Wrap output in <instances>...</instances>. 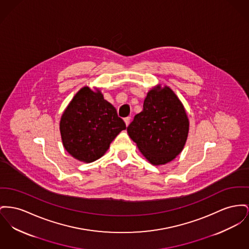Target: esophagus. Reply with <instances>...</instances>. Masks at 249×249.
<instances>
[{
    "instance_id": "esophagus-1",
    "label": "esophagus",
    "mask_w": 249,
    "mask_h": 249,
    "mask_svg": "<svg viewBox=\"0 0 249 249\" xmlns=\"http://www.w3.org/2000/svg\"><path fill=\"white\" fill-rule=\"evenodd\" d=\"M124 122H125V124H126V126L128 127L129 124H130V122H131V117H125V118H124Z\"/></svg>"
}]
</instances>
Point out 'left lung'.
Segmentation results:
<instances>
[{
	"label": "left lung",
	"instance_id": "obj_1",
	"mask_svg": "<svg viewBox=\"0 0 249 249\" xmlns=\"http://www.w3.org/2000/svg\"><path fill=\"white\" fill-rule=\"evenodd\" d=\"M127 132L140 152L153 165L173 161L185 146L189 119L183 104L168 87L151 88Z\"/></svg>",
	"mask_w": 249,
	"mask_h": 249
}]
</instances>
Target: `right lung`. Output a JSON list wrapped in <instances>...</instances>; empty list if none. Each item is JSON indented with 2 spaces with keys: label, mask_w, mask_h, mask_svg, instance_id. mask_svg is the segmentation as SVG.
Wrapping results in <instances>:
<instances>
[{
  "label": "right lung",
  "mask_w": 249,
  "mask_h": 249,
  "mask_svg": "<svg viewBox=\"0 0 249 249\" xmlns=\"http://www.w3.org/2000/svg\"><path fill=\"white\" fill-rule=\"evenodd\" d=\"M65 149L78 161L92 162L108 150L117 134L126 129L116 108L103 98L100 89L81 88L60 119Z\"/></svg>",
  "instance_id": "add662e5"
}]
</instances>
